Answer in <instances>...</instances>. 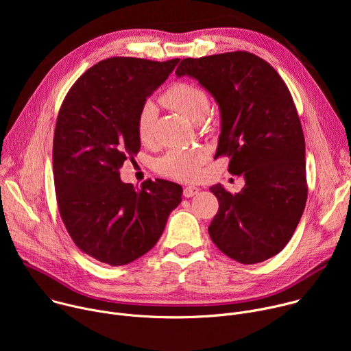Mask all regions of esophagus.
<instances>
[{"mask_svg": "<svg viewBox=\"0 0 351 351\" xmlns=\"http://www.w3.org/2000/svg\"><path fill=\"white\" fill-rule=\"evenodd\" d=\"M198 187H195V186H186L184 189H183V195L184 197H193V195H195L197 193H198Z\"/></svg>", "mask_w": 351, "mask_h": 351, "instance_id": "1", "label": "esophagus"}]
</instances>
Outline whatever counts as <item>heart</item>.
<instances>
[{"label": "heart", "mask_w": 351, "mask_h": 351, "mask_svg": "<svg viewBox=\"0 0 351 351\" xmlns=\"http://www.w3.org/2000/svg\"><path fill=\"white\" fill-rule=\"evenodd\" d=\"M162 103L171 110L199 122L210 111V98L207 93L194 83L175 82L161 97ZM157 121V108L153 103H144L138 111L136 130L137 137L144 145L153 144ZM207 160L203 148H173L157 161V171L175 180L190 182L198 178L202 165Z\"/></svg>", "instance_id": "b5f03b06"}]
</instances>
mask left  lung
Listing matches in <instances>:
<instances>
[{"label":"left lung","instance_id":"1","mask_svg":"<svg viewBox=\"0 0 351 351\" xmlns=\"http://www.w3.org/2000/svg\"><path fill=\"white\" fill-rule=\"evenodd\" d=\"M176 76H191L221 110L217 158L244 187L229 193L210 187L219 210L208 226L223 254L241 264L263 263L291 239L307 202L306 143L293 97L279 73L263 58L233 51L184 58Z\"/></svg>","mask_w":351,"mask_h":351}]
</instances>
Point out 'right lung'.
Wrapping results in <instances>:
<instances>
[{"label": "right lung", "mask_w": 351, "mask_h": 351, "mask_svg": "<svg viewBox=\"0 0 351 351\" xmlns=\"http://www.w3.org/2000/svg\"><path fill=\"white\" fill-rule=\"evenodd\" d=\"M114 57L87 69L58 112L53 169L60 215L82 252L112 267L152 250L182 202L164 179L123 183L119 168L140 149L136 122L147 97L178 65Z\"/></svg>", "instance_id": "add662e5"}]
</instances>
